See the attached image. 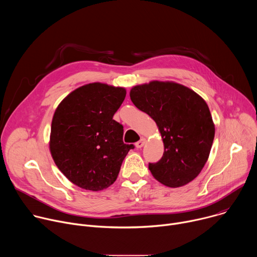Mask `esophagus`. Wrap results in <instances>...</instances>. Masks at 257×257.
I'll list each match as a JSON object with an SVG mask.
<instances>
[{
	"instance_id": "esophagus-1",
	"label": "esophagus",
	"mask_w": 257,
	"mask_h": 257,
	"mask_svg": "<svg viewBox=\"0 0 257 257\" xmlns=\"http://www.w3.org/2000/svg\"><path fill=\"white\" fill-rule=\"evenodd\" d=\"M145 143H146V139H145V138H141V139H140L138 142H136L135 146H136L137 149H141L142 146H143Z\"/></svg>"
}]
</instances>
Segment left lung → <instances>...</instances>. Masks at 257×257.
Instances as JSON below:
<instances>
[{
    "label": "left lung",
    "instance_id": "left-lung-1",
    "mask_svg": "<svg viewBox=\"0 0 257 257\" xmlns=\"http://www.w3.org/2000/svg\"><path fill=\"white\" fill-rule=\"evenodd\" d=\"M130 98L159 127L164 155L150 164L162 184L176 188L194 180L206 164L214 138V124L205 100L192 89L154 80L133 86Z\"/></svg>",
    "mask_w": 257,
    "mask_h": 257
}]
</instances>
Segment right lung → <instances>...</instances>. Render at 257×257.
Segmentation results:
<instances>
[{"instance_id": "obj_1", "label": "right lung", "mask_w": 257, "mask_h": 257, "mask_svg": "<svg viewBox=\"0 0 257 257\" xmlns=\"http://www.w3.org/2000/svg\"><path fill=\"white\" fill-rule=\"evenodd\" d=\"M125 96L124 87L93 82L73 90L56 108L50 152L76 186L90 191L109 187L134 149L123 142V126L113 119Z\"/></svg>"}]
</instances>
